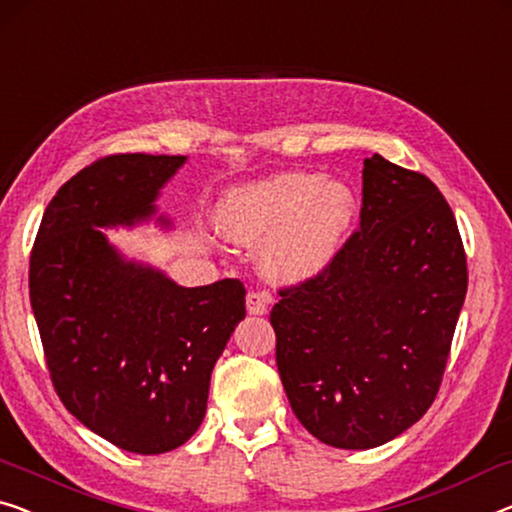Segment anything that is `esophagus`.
I'll use <instances>...</instances> for the list:
<instances>
[{
	"mask_svg": "<svg viewBox=\"0 0 512 512\" xmlns=\"http://www.w3.org/2000/svg\"><path fill=\"white\" fill-rule=\"evenodd\" d=\"M266 305H269V296L259 294V292H250L246 296V308L250 315H266Z\"/></svg>",
	"mask_w": 512,
	"mask_h": 512,
	"instance_id": "esophagus-1",
	"label": "esophagus"
}]
</instances>
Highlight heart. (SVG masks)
<instances>
[{"instance_id":"heart-1","label":"heart","mask_w":512,"mask_h":512,"mask_svg":"<svg viewBox=\"0 0 512 512\" xmlns=\"http://www.w3.org/2000/svg\"><path fill=\"white\" fill-rule=\"evenodd\" d=\"M356 213L347 183L285 172L232 188L218 207V227L234 243L262 246L259 262L273 280L301 285L335 264Z\"/></svg>"}]
</instances>
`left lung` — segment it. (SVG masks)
<instances>
[{"label":"left lung","instance_id":"1","mask_svg":"<svg viewBox=\"0 0 512 512\" xmlns=\"http://www.w3.org/2000/svg\"><path fill=\"white\" fill-rule=\"evenodd\" d=\"M467 294V257L434 183L363 160L361 230L322 278L280 292L271 324L296 418L322 444L400 437L437 398Z\"/></svg>","mask_w":512,"mask_h":512}]
</instances>
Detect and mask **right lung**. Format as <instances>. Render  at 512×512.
<instances>
[{
  "label": "right lung",
  "mask_w": 512,
  "mask_h": 512,
  "mask_svg": "<svg viewBox=\"0 0 512 512\" xmlns=\"http://www.w3.org/2000/svg\"><path fill=\"white\" fill-rule=\"evenodd\" d=\"M186 160L119 154L85 167L52 197L29 262L57 395L91 432L137 455L174 451L197 432L213 365L246 317L241 280L183 287L103 232L174 230L156 202Z\"/></svg>",
  "instance_id": "right-lung-1"
}]
</instances>
